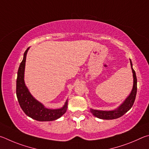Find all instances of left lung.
<instances>
[{
  "label": "left lung",
  "mask_w": 149,
  "mask_h": 149,
  "mask_svg": "<svg viewBox=\"0 0 149 149\" xmlns=\"http://www.w3.org/2000/svg\"><path fill=\"white\" fill-rule=\"evenodd\" d=\"M130 60V64L132 69L133 77H134V85L131 93L129 95L125 101L120 105L118 108L113 111H100L94 110V109H90V112L93 114V115L103 120H113L120 118L123 116L125 113H126L134 105V101L136 97L137 93V77L135 74V72L132 67V63L131 59Z\"/></svg>",
  "instance_id": "8db88e82"
}]
</instances>
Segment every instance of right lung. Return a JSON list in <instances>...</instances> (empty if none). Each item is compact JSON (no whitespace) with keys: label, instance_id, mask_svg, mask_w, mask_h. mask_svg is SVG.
Here are the masks:
<instances>
[{"label":"right lung","instance_id":"1","mask_svg":"<svg viewBox=\"0 0 149 149\" xmlns=\"http://www.w3.org/2000/svg\"><path fill=\"white\" fill-rule=\"evenodd\" d=\"M28 48L23 54V59L21 62L17 71L16 81V95L18 102L23 112L28 116L38 121H53L58 119L66 113L68 101L61 109H50L46 108L42 104L33 97L25 86L24 81V72L26 56Z\"/></svg>","mask_w":149,"mask_h":149}]
</instances>
